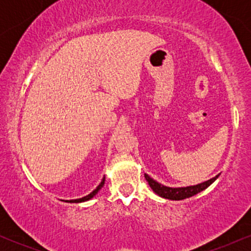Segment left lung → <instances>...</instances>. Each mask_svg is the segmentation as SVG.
Instances as JSON below:
<instances>
[{
	"instance_id": "left-lung-1",
	"label": "left lung",
	"mask_w": 251,
	"mask_h": 251,
	"mask_svg": "<svg viewBox=\"0 0 251 251\" xmlns=\"http://www.w3.org/2000/svg\"><path fill=\"white\" fill-rule=\"evenodd\" d=\"M217 175L216 177L211 178V179L203 181V183L197 184V185H191V186H184V188H170V186H165L162 185L160 183L155 181L154 179H152L149 175L145 174V179L148 180L150 188H151L153 191L160 197L166 198V200H171V201H181L185 200V198L192 197V196L200 194L201 191L205 190L208 186L211 185L214 181L218 178Z\"/></svg>"
}]
</instances>
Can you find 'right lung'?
I'll list each match as a JSON object with an SVG mask.
<instances>
[{
    "label": "right lung",
    "mask_w": 251,
    "mask_h": 251,
    "mask_svg": "<svg viewBox=\"0 0 251 251\" xmlns=\"http://www.w3.org/2000/svg\"><path fill=\"white\" fill-rule=\"evenodd\" d=\"M103 184H105V177L102 178L101 183H100L99 185L97 186V189L93 190V191H92L89 195L85 196V197H82V198H77V200H71V201H67V203H81V201H86L92 200V198H93L94 196H96V195L98 194V192H99L100 190H101V188L103 186ZM62 201H63V200H62Z\"/></svg>",
    "instance_id": "1"
}]
</instances>
